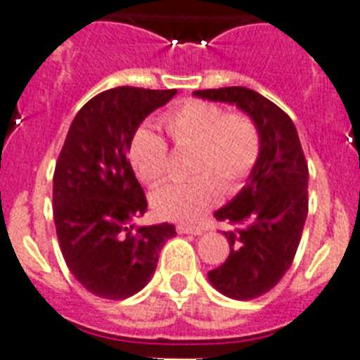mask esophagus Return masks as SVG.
Segmentation results:
<instances>
[{
  "instance_id": "esophagus-1",
  "label": "esophagus",
  "mask_w": 360,
  "mask_h": 360,
  "mask_svg": "<svg viewBox=\"0 0 360 360\" xmlns=\"http://www.w3.org/2000/svg\"><path fill=\"white\" fill-rule=\"evenodd\" d=\"M177 231H179V233H191V236H202L203 228H198V226L179 224L177 226Z\"/></svg>"
}]
</instances>
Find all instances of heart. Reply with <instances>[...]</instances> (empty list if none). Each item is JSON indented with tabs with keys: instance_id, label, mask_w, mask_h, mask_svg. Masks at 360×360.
<instances>
[{
	"instance_id": "b5f03b06",
	"label": "heart",
	"mask_w": 360,
	"mask_h": 360,
	"mask_svg": "<svg viewBox=\"0 0 360 360\" xmlns=\"http://www.w3.org/2000/svg\"><path fill=\"white\" fill-rule=\"evenodd\" d=\"M162 123L175 146L196 147L192 172L200 175L160 186L153 203L164 219L198 222L219 202L222 186L233 192L248 179L262 155V132L248 114H226L207 101H186L166 112ZM129 160L141 181L155 185L169 169L168 143L143 124L130 140Z\"/></svg>"
}]
</instances>
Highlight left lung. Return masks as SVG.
Wrapping results in <instances>:
<instances>
[{
    "mask_svg": "<svg viewBox=\"0 0 360 360\" xmlns=\"http://www.w3.org/2000/svg\"><path fill=\"white\" fill-rule=\"evenodd\" d=\"M194 95L236 104L262 132V155L248 183L214 211V219L236 228L224 231L228 259L207 274L226 297L250 301L273 290L295 257L308 214L307 158L290 115L259 93L233 86Z\"/></svg>",
    "mask_w": 360,
    "mask_h": 360,
    "instance_id": "8db88e82",
    "label": "left lung"
}]
</instances>
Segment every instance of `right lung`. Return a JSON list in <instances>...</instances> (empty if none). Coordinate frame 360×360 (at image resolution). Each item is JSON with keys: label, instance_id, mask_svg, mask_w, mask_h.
Listing matches in <instances>:
<instances>
[{"label": "right lung", "instance_id": "1", "mask_svg": "<svg viewBox=\"0 0 360 360\" xmlns=\"http://www.w3.org/2000/svg\"><path fill=\"white\" fill-rule=\"evenodd\" d=\"M177 89L114 87L76 114L53 172V222L67 267L89 293L120 301L151 280L175 226H134L146 194L127 153L140 123Z\"/></svg>", "mask_w": 360, "mask_h": 360}]
</instances>
